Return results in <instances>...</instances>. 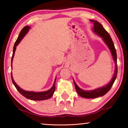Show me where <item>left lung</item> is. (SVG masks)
<instances>
[{"label":"left lung","mask_w":128,"mask_h":128,"mask_svg":"<svg viewBox=\"0 0 128 128\" xmlns=\"http://www.w3.org/2000/svg\"><path fill=\"white\" fill-rule=\"evenodd\" d=\"M91 21L94 24V28H93V30H94V32L98 34V36L103 38L104 41L106 42L108 47H109V48L110 49V50H111L114 62H115V70H114V77L109 84L104 86H103V87L96 88V89H95L94 90L85 91L82 90L78 87V86L76 85V84L75 83V82L73 81H74V86L77 92L81 96L86 98H98L99 96H103L104 95H105L108 91L111 89V87L112 85H113L114 82L116 78L117 74H118V64H117L116 51L111 37L110 36V34H108V32L104 29V28L103 27V26L101 24L98 22L97 21L91 20Z\"/></svg>","instance_id":"1"}]
</instances>
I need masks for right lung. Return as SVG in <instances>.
Returning <instances> with one entry per match:
<instances>
[{"mask_svg":"<svg viewBox=\"0 0 128 128\" xmlns=\"http://www.w3.org/2000/svg\"><path fill=\"white\" fill-rule=\"evenodd\" d=\"M29 28H30V27L28 26H26L23 29L21 30V31L20 32V34H19L18 38H17L16 41L15 42V43L14 44V50H13L12 59H11V67L12 68V60H13V58H14V52H15V50H16V46L18 45V43L20 42V41L22 40V39L23 38L24 36H25V34H26V33L28 32V30H29ZM11 79H12L13 84H14V85L17 88V90L18 91V92H20L21 95H23L24 96H25V98L29 99H32V100H46V99H48L49 98H50L52 96L54 92H55V91L56 79L55 80V82H54V84L52 88L51 89H50L48 91H46V92H26V91L22 90V88H21L16 83H15V82L14 81V79H13L12 73H11Z\"/></svg>","mask_w":128,"mask_h":128,"instance_id":"add662e5","label":"right lung"}]
</instances>
